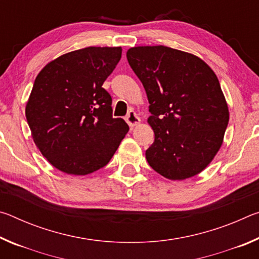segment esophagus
<instances>
[{
	"mask_svg": "<svg viewBox=\"0 0 259 259\" xmlns=\"http://www.w3.org/2000/svg\"><path fill=\"white\" fill-rule=\"evenodd\" d=\"M125 121H126V123L131 126V128H134V126L138 125L140 123V117L134 111H129L128 115H126V117H125Z\"/></svg>",
	"mask_w": 259,
	"mask_h": 259,
	"instance_id": "1",
	"label": "esophagus"
}]
</instances>
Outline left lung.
Segmentation results:
<instances>
[{
	"instance_id": "8db88e82",
	"label": "left lung",
	"mask_w": 259,
	"mask_h": 259,
	"mask_svg": "<svg viewBox=\"0 0 259 259\" xmlns=\"http://www.w3.org/2000/svg\"><path fill=\"white\" fill-rule=\"evenodd\" d=\"M126 58L150 103L154 143L146 151L148 164L171 181L203 171L230 120L216 74L198 56L164 46L130 48Z\"/></svg>"
}]
</instances>
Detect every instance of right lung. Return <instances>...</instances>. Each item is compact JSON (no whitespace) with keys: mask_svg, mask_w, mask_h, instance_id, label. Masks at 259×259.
I'll use <instances>...</instances> for the list:
<instances>
[{"mask_svg":"<svg viewBox=\"0 0 259 259\" xmlns=\"http://www.w3.org/2000/svg\"><path fill=\"white\" fill-rule=\"evenodd\" d=\"M121 47H88L48 63L35 78L26 119L42 155L75 176L106 165L129 131L113 119L103 83L119 63Z\"/></svg>","mask_w":259,"mask_h":259,"instance_id":"right-lung-1","label":"right lung"}]
</instances>
